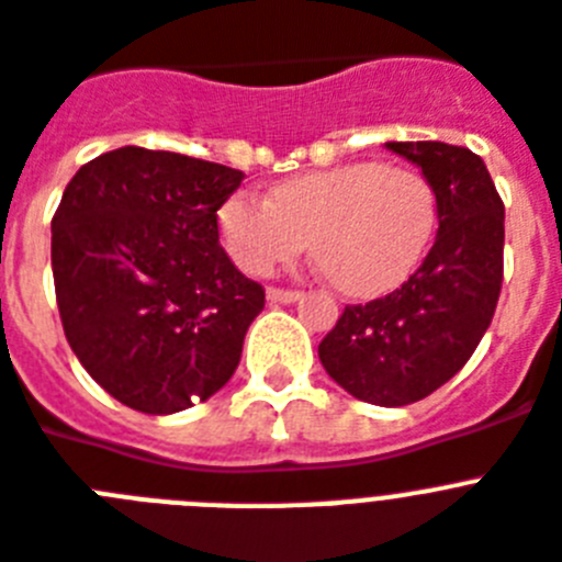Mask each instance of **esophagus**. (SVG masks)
<instances>
[{
    "instance_id": "obj_1",
    "label": "esophagus",
    "mask_w": 562,
    "mask_h": 562,
    "mask_svg": "<svg viewBox=\"0 0 562 562\" xmlns=\"http://www.w3.org/2000/svg\"><path fill=\"white\" fill-rule=\"evenodd\" d=\"M266 296L268 300H271V303H296V300H300V291H291V289H268L266 291Z\"/></svg>"
}]
</instances>
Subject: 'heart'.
Segmentation results:
<instances>
[{"mask_svg": "<svg viewBox=\"0 0 562 562\" xmlns=\"http://www.w3.org/2000/svg\"><path fill=\"white\" fill-rule=\"evenodd\" d=\"M437 225V196L414 168L348 162L300 173L273 188L231 193L220 234L231 259L251 277L311 251L348 296H376L417 271Z\"/></svg>", "mask_w": 562, "mask_h": 562, "instance_id": "heart-1", "label": "heart"}]
</instances>
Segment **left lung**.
Masks as SVG:
<instances>
[{"mask_svg":"<svg viewBox=\"0 0 562 562\" xmlns=\"http://www.w3.org/2000/svg\"><path fill=\"white\" fill-rule=\"evenodd\" d=\"M437 196V237L397 291L346 305L319 342L334 383L362 403H417L463 369L492 325L503 285V200L477 154L446 143H385Z\"/></svg>","mask_w":562,"mask_h":562,"instance_id":"obj_1","label":"left lung"}]
</instances>
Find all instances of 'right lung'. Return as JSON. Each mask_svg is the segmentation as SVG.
<instances>
[{"mask_svg": "<svg viewBox=\"0 0 562 562\" xmlns=\"http://www.w3.org/2000/svg\"><path fill=\"white\" fill-rule=\"evenodd\" d=\"M243 171L125 145L82 165L50 223L65 337L111 397L173 414L237 371L266 291L220 245Z\"/></svg>", "mask_w": 562, "mask_h": 562, "instance_id": "right-lung-1", "label": "right lung"}]
</instances>
